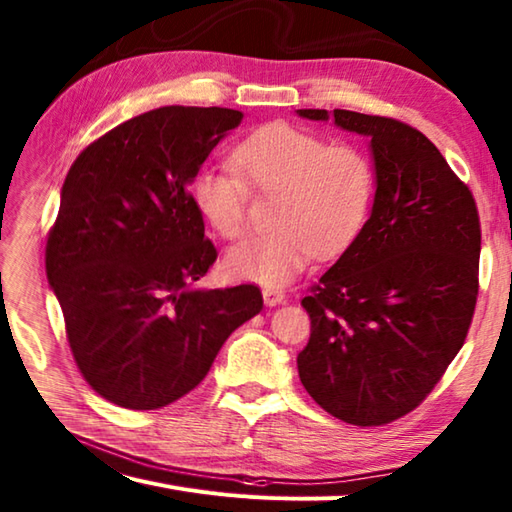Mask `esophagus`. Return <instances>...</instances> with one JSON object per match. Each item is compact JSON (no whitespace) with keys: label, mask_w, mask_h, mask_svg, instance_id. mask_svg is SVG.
<instances>
[{"label":"esophagus","mask_w":512,"mask_h":512,"mask_svg":"<svg viewBox=\"0 0 512 512\" xmlns=\"http://www.w3.org/2000/svg\"><path fill=\"white\" fill-rule=\"evenodd\" d=\"M262 295H264V303L268 308H273V306H279V303H284L286 301V295L281 290H277V288H264L262 290Z\"/></svg>","instance_id":"obj_1"}]
</instances>
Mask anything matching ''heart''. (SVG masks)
Returning a JSON list of instances; mask_svg holds the SVG:
<instances>
[{
    "instance_id": "b5f03b06",
    "label": "heart",
    "mask_w": 512,
    "mask_h": 512,
    "mask_svg": "<svg viewBox=\"0 0 512 512\" xmlns=\"http://www.w3.org/2000/svg\"><path fill=\"white\" fill-rule=\"evenodd\" d=\"M231 165L204 167L191 182L195 209L215 233L233 239L246 231V181L259 193L277 195L273 231L246 237L226 253V270L235 279L288 286L314 253H343L372 209L374 169L365 154L288 123L246 136L233 149Z\"/></svg>"
}]
</instances>
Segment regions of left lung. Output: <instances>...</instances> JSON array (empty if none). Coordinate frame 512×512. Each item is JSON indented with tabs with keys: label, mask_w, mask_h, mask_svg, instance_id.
Returning <instances> with one entry per match:
<instances>
[{
	"label": "left lung",
	"mask_w": 512,
	"mask_h": 512,
	"mask_svg": "<svg viewBox=\"0 0 512 512\" xmlns=\"http://www.w3.org/2000/svg\"><path fill=\"white\" fill-rule=\"evenodd\" d=\"M369 138V220L301 306L310 341L299 378L334 418L376 427L416 409L469 332L480 217L431 140L405 123L350 110H297Z\"/></svg>",
	"instance_id": "1"
}]
</instances>
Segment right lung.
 I'll use <instances>...</instances> for the list:
<instances>
[{
	"label": "right lung",
	"mask_w": 512,
	"mask_h": 512,
	"mask_svg": "<svg viewBox=\"0 0 512 512\" xmlns=\"http://www.w3.org/2000/svg\"><path fill=\"white\" fill-rule=\"evenodd\" d=\"M242 118L158 107L94 140L65 176L46 275L83 378L118 407L160 409L189 394L264 306L257 286H195L217 250L191 182Z\"/></svg>",
	"instance_id": "1"
}]
</instances>
